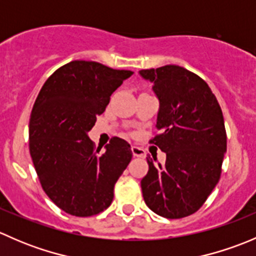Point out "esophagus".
Wrapping results in <instances>:
<instances>
[{
    "label": "esophagus",
    "mask_w": 256,
    "mask_h": 256,
    "mask_svg": "<svg viewBox=\"0 0 256 256\" xmlns=\"http://www.w3.org/2000/svg\"><path fill=\"white\" fill-rule=\"evenodd\" d=\"M131 151H132V154L135 157H144L146 156V152H144V148L138 146H132L131 147Z\"/></svg>",
    "instance_id": "obj_1"
}]
</instances>
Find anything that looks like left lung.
<instances>
[{
	"label": "left lung",
	"instance_id": "1",
	"mask_svg": "<svg viewBox=\"0 0 256 256\" xmlns=\"http://www.w3.org/2000/svg\"><path fill=\"white\" fill-rule=\"evenodd\" d=\"M140 74L152 82L160 100V132L150 144L166 154L164 164L147 157L148 172L141 180L144 203L164 218H184L204 204L220 178L226 151L223 112L207 82L182 66Z\"/></svg>",
	"mask_w": 256,
	"mask_h": 256
}]
</instances>
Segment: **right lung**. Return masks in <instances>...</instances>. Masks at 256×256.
Returning a JSON list of instances; mask_svg holds the SVG:
<instances>
[{"mask_svg": "<svg viewBox=\"0 0 256 256\" xmlns=\"http://www.w3.org/2000/svg\"><path fill=\"white\" fill-rule=\"evenodd\" d=\"M131 74L73 60L49 76L36 99L30 154L43 190L66 213L90 216L112 204L116 180L132 158L131 147L112 138L100 154L88 132Z\"/></svg>", "mask_w": 256, "mask_h": 256, "instance_id": "1", "label": "right lung"}]
</instances>
